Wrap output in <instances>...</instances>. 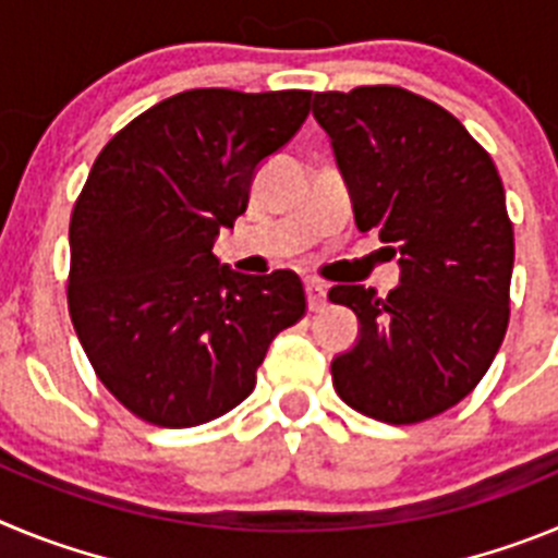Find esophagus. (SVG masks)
<instances>
[{
    "label": "esophagus",
    "mask_w": 558,
    "mask_h": 558,
    "mask_svg": "<svg viewBox=\"0 0 558 558\" xmlns=\"http://www.w3.org/2000/svg\"><path fill=\"white\" fill-rule=\"evenodd\" d=\"M304 290H307V304L310 310H322L327 304V284L322 279H307L304 282Z\"/></svg>",
    "instance_id": "1"
}]
</instances>
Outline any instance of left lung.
Instances as JSON below:
<instances>
[{
	"label": "left lung",
	"mask_w": 558,
	"mask_h": 558,
	"mask_svg": "<svg viewBox=\"0 0 558 558\" xmlns=\"http://www.w3.org/2000/svg\"><path fill=\"white\" fill-rule=\"evenodd\" d=\"M360 231L399 256V284H335L357 315L354 347L332 357L354 411L413 425L461 402L509 327L514 229L495 161L436 102L397 86L313 97Z\"/></svg>",
	"instance_id": "left-lung-1"
}]
</instances>
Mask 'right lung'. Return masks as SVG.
I'll return each instance as SVG.
<instances>
[{"instance_id":"obj_1","label":"right lung","mask_w":558,"mask_h":558,"mask_svg":"<svg viewBox=\"0 0 558 558\" xmlns=\"http://www.w3.org/2000/svg\"><path fill=\"white\" fill-rule=\"evenodd\" d=\"M310 92L195 88L147 108L97 156L69 223V313L102 386L159 427H195L254 391L270 340L304 315L293 270L211 254Z\"/></svg>"}]
</instances>
